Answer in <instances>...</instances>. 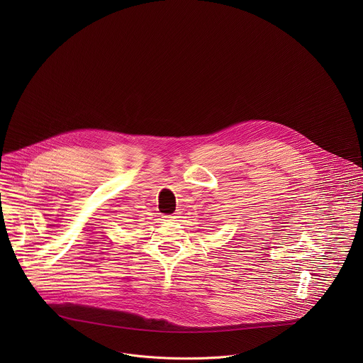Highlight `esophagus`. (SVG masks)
<instances>
[{"label": "esophagus", "mask_w": 363, "mask_h": 363, "mask_svg": "<svg viewBox=\"0 0 363 363\" xmlns=\"http://www.w3.org/2000/svg\"><path fill=\"white\" fill-rule=\"evenodd\" d=\"M179 216L176 215V213H173V215H164V220H169V222H172V220H176Z\"/></svg>", "instance_id": "esophagus-1"}]
</instances>
